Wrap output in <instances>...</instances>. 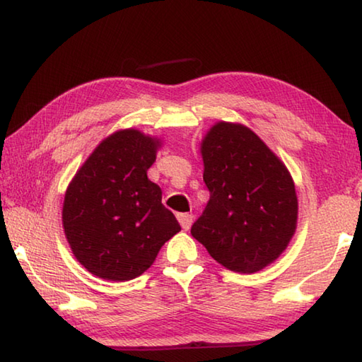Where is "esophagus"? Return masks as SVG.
Listing matches in <instances>:
<instances>
[{"label":"esophagus","instance_id":"obj_1","mask_svg":"<svg viewBox=\"0 0 362 362\" xmlns=\"http://www.w3.org/2000/svg\"><path fill=\"white\" fill-rule=\"evenodd\" d=\"M177 218H179V222H180L183 230H189V226H192V223H193V216H192V214H179V216H177Z\"/></svg>","mask_w":362,"mask_h":362}]
</instances>
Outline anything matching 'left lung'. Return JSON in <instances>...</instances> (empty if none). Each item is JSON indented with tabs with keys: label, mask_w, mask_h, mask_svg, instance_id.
Instances as JSON below:
<instances>
[{
	"label": "left lung",
	"mask_w": 362,
	"mask_h": 362,
	"mask_svg": "<svg viewBox=\"0 0 362 362\" xmlns=\"http://www.w3.org/2000/svg\"><path fill=\"white\" fill-rule=\"evenodd\" d=\"M211 198L192 235L214 260L255 273L283 254L297 226L296 185L284 163L249 127L220 121L201 142Z\"/></svg>",
	"instance_id": "left-lung-1"
}]
</instances>
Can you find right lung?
Masks as SVG:
<instances>
[{
  "mask_svg": "<svg viewBox=\"0 0 362 362\" xmlns=\"http://www.w3.org/2000/svg\"><path fill=\"white\" fill-rule=\"evenodd\" d=\"M158 139L122 129L97 145L65 192L62 223L71 252L95 276L129 281L146 272L180 225L146 177Z\"/></svg>",
  "mask_w": 362,
  "mask_h": 362,
  "instance_id": "1",
  "label": "right lung"
}]
</instances>
